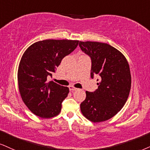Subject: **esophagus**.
<instances>
[{
    "label": "esophagus",
    "instance_id": "esophagus-1",
    "mask_svg": "<svg viewBox=\"0 0 150 150\" xmlns=\"http://www.w3.org/2000/svg\"><path fill=\"white\" fill-rule=\"evenodd\" d=\"M69 89L70 91H75V90H77V88H74V86H69Z\"/></svg>",
    "mask_w": 150,
    "mask_h": 150
}]
</instances>
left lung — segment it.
Returning <instances> with one entry per match:
<instances>
[{
    "mask_svg": "<svg viewBox=\"0 0 150 150\" xmlns=\"http://www.w3.org/2000/svg\"><path fill=\"white\" fill-rule=\"evenodd\" d=\"M79 47L91 59V78L97 75L100 80L95 91H86L81 110L93 122L106 121L115 115L128 99L132 84L129 63L122 53L110 44L79 42Z\"/></svg>",
    "mask_w": 150,
    "mask_h": 150,
    "instance_id": "8db88e82",
    "label": "left lung"
}]
</instances>
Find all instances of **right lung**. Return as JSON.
<instances>
[{
	"label": "right lung",
	"mask_w": 150,
	"mask_h": 150,
	"mask_svg": "<svg viewBox=\"0 0 150 150\" xmlns=\"http://www.w3.org/2000/svg\"><path fill=\"white\" fill-rule=\"evenodd\" d=\"M78 40H46L35 42L23 53L18 69L22 100L33 113L51 118L60 113L62 102L69 90L48 81L66 55L78 46Z\"/></svg>",
	"instance_id": "1"
}]
</instances>
